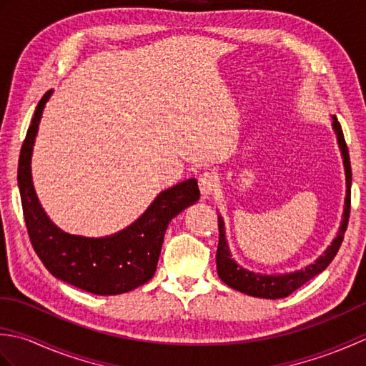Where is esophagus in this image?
Here are the masks:
<instances>
[{"label": "esophagus", "mask_w": 366, "mask_h": 366, "mask_svg": "<svg viewBox=\"0 0 366 366\" xmlns=\"http://www.w3.org/2000/svg\"><path fill=\"white\" fill-rule=\"evenodd\" d=\"M198 184H199V190H201V195H203V198H209L212 195V193L217 190V177L209 173V171H206V173H203L199 176L198 179Z\"/></svg>", "instance_id": "obj_1"}]
</instances>
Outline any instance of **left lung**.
<instances>
[{
  "mask_svg": "<svg viewBox=\"0 0 366 366\" xmlns=\"http://www.w3.org/2000/svg\"><path fill=\"white\" fill-rule=\"evenodd\" d=\"M332 129L337 135V143L341 152V159H343L345 165V176H346V198H345V209H343V220H341L340 229L337 237L332 240V244L327 247L320 258H317L313 264H308L300 270L287 272V274H258V272H252L248 269H244L240 264H237L232 258L227 232H224V220L219 214V247H217V272L224 285L231 286L232 290L240 291L253 297L261 299H283L292 294L295 290H299L300 286L305 285L308 280H312L317 274L329 266L332 259L335 258L337 252L340 250V245L345 239V232L347 228L349 222V211H351V184H352V171H351V162H349V151L345 142L343 130H341L340 122L337 116H332Z\"/></svg>",
  "mask_w": 366,
  "mask_h": 366,
  "instance_id": "8db88e82",
  "label": "left lung"
}]
</instances>
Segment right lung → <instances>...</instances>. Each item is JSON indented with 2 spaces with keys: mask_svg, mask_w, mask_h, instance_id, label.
Wrapping results in <instances>:
<instances>
[{
  "mask_svg": "<svg viewBox=\"0 0 366 366\" xmlns=\"http://www.w3.org/2000/svg\"><path fill=\"white\" fill-rule=\"evenodd\" d=\"M51 92L36 107L19 159L17 179L29 240L44 266L58 280L91 294L129 292L154 277L168 224L199 199L198 182L192 177L160 192L139 219L112 236L84 237L59 229L39 203L31 176L39 122Z\"/></svg>",
  "mask_w": 366,
  "mask_h": 366,
  "instance_id": "right-lung-1",
  "label": "right lung"
}]
</instances>
